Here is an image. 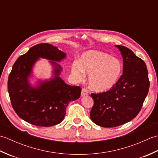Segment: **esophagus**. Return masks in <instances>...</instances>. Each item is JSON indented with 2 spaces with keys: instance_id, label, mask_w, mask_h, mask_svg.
I'll list each match as a JSON object with an SVG mask.
<instances>
[{
  "instance_id": "1",
  "label": "esophagus",
  "mask_w": 158,
  "mask_h": 158,
  "mask_svg": "<svg viewBox=\"0 0 158 158\" xmlns=\"http://www.w3.org/2000/svg\"><path fill=\"white\" fill-rule=\"evenodd\" d=\"M88 93H89L88 90L86 88H84L82 89V91H81V96H84L88 95Z\"/></svg>"
}]
</instances>
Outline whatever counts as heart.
Listing matches in <instances>:
<instances>
[{"mask_svg":"<svg viewBox=\"0 0 158 158\" xmlns=\"http://www.w3.org/2000/svg\"><path fill=\"white\" fill-rule=\"evenodd\" d=\"M122 70V63L119 59L98 51L84 53L80 62L75 61L72 65V73L77 79L84 78L85 70L89 73V85L98 92L113 88L118 82Z\"/></svg>","mask_w":158,"mask_h":158,"instance_id":"obj_1","label":"heart"}]
</instances>
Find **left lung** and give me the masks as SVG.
I'll return each mask as SVG.
<instances>
[{
  "label": "left lung",
  "mask_w": 158,
  "mask_h": 158,
  "mask_svg": "<svg viewBox=\"0 0 158 158\" xmlns=\"http://www.w3.org/2000/svg\"><path fill=\"white\" fill-rule=\"evenodd\" d=\"M123 57V74L106 92L91 94L94 105L90 118L96 125L113 127L136 117L148 94L149 80L145 62L125 46L116 45Z\"/></svg>",
  "instance_id": "obj_1"
}]
</instances>
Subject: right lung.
I'll return each instance as SVG.
<instances>
[{"label":"right lung","mask_w":158,"mask_h":158,"mask_svg":"<svg viewBox=\"0 0 158 158\" xmlns=\"http://www.w3.org/2000/svg\"><path fill=\"white\" fill-rule=\"evenodd\" d=\"M65 53L49 43H40L17 59L8 78V92L11 105L20 118L32 125L49 127L58 124L66 115L70 101L81 95L79 86L67 85L58 76L62 67L54 62L55 77L50 81L40 82L32 88L28 79L32 67L39 58L59 62Z\"/></svg>","instance_id":"add662e5"}]
</instances>
